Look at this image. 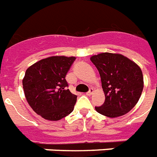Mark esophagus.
I'll return each instance as SVG.
<instances>
[{
	"mask_svg": "<svg viewBox=\"0 0 157 157\" xmlns=\"http://www.w3.org/2000/svg\"><path fill=\"white\" fill-rule=\"evenodd\" d=\"M93 91H94L93 88H90L89 91H88V92H86V95H87V96H91V95H92V93H93Z\"/></svg>",
	"mask_w": 157,
	"mask_h": 157,
	"instance_id": "34e87169",
	"label": "esophagus"
}]
</instances>
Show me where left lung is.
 <instances>
[{
    "label": "left lung",
    "mask_w": 157,
    "mask_h": 157,
    "mask_svg": "<svg viewBox=\"0 0 157 157\" xmlns=\"http://www.w3.org/2000/svg\"><path fill=\"white\" fill-rule=\"evenodd\" d=\"M101 75L105 102L95 109L105 117L128 113L140 99L144 86L142 71L134 61L121 54L101 53L90 57Z\"/></svg>",
    "instance_id": "1"
}]
</instances>
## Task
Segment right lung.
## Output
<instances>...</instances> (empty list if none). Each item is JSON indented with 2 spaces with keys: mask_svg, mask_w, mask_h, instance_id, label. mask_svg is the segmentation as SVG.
Masks as SVG:
<instances>
[{
  "mask_svg": "<svg viewBox=\"0 0 157 157\" xmlns=\"http://www.w3.org/2000/svg\"><path fill=\"white\" fill-rule=\"evenodd\" d=\"M75 60L74 56H51L26 70L22 81L25 98L44 119L59 121L74 110L77 96L67 89L66 75Z\"/></svg>",
  "mask_w": 157,
  "mask_h": 157,
  "instance_id": "right-lung-1",
  "label": "right lung"
}]
</instances>
